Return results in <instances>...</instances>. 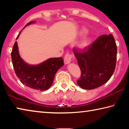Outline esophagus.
Here are the masks:
<instances>
[{
  "label": "esophagus",
  "instance_id": "34e87169",
  "mask_svg": "<svg viewBox=\"0 0 129 129\" xmlns=\"http://www.w3.org/2000/svg\"><path fill=\"white\" fill-rule=\"evenodd\" d=\"M72 58V56L69 53L66 54V55L64 57V63L65 64H68L71 62Z\"/></svg>",
  "mask_w": 129,
  "mask_h": 129
}]
</instances>
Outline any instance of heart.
<instances>
[{
	"mask_svg": "<svg viewBox=\"0 0 129 129\" xmlns=\"http://www.w3.org/2000/svg\"><path fill=\"white\" fill-rule=\"evenodd\" d=\"M87 30L85 29V28H82L81 29V33L82 34H85L86 33ZM89 43H90V40L89 38H85L83 40L81 43L80 44L79 47L81 49H84L86 48L89 45Z\"/></svg>",
	"mask_w": 129,
	"mask_h": 129,
	"instance_id": "obj_1",
	"label": "heart"
}]
</instances>
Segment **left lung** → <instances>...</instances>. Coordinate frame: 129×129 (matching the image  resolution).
<instances>
[{"instance_id": "8db88e82", "label": "left lung", "mask_w": 129, "mask_h": 129, "mask_svg": "<svg viewBox=\"0 0 129 129\" xmlns=\"http://www.w3.org/2000/svg\"><path fill=\"white\" fill-rule=\"evenodd\" d=\"M81 71L77 84L93 89L106 83L112 77L117 61V45L113 35H103L83 51L73 49Z\"/></svg>"}]
</instances>
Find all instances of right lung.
Returning a JSON list of instances; mask_svg holds the SVG:
<instances>
[{"mask_svg": "<svg viewBox=\"0 0 129 129\" xmlns=\"http://www.w3.org/2000/svg\"><path fill=\"white\" fill-rule=\"evenodd\" d=\"M34 23L35 21H30L24 28ZM19 36V35L16 39ZM11 58L15 73L20 81L30 88L41 91L47 90L52 86L54 75L64 65V60L62 57L50 58L38 65L27 64L19 54L17 41L13 47Z\"/></svg>", "mask_w": 129, "mask_h": 129, "instance_id": "obj_1", "label": "right lung"}]
</instances>
